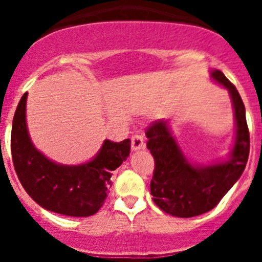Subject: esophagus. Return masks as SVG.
<instances>
[{"label": "esophagus", "instance_id": "1", "mask_svg": "<svg viewBox=\"0 0 262 262\" xmlns=\"http://www.w3.org/2000/svg\"><path fill=\"white\" fill-rule=\"evenodd\" d=\"M145 147V143H144V138L143 135H134L131 138V148H133V151H139V149H143Z\"/></svg>", "mask_w": 262, "mask_h": 262}]
</instances>
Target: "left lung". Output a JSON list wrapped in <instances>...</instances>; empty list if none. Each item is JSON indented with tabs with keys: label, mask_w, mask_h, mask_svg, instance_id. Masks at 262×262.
I'll return each instance as SVG.
<instances>
[{
	"label": "left lung",
	"mask_w": 262,
	"mask_h": 262,
	"mask_svg": "<svg viewBox=\"0 0 262 262\" xmlns=\"http://www.w3.org/2000/svg\"><path fill=\"white\" fill-rule=\"evenodd\" d=\"M211 77L228 89L235 110V144L227 161L207 166L190 164L164 119L155 120L145 131L147 148L155 159L152 200L173 216L191 217L214 209L239 180L248 161L249 129L242 97L221 71L214 69Z\"/></svg>",
	"instance_id": "1"
}]
</instances>
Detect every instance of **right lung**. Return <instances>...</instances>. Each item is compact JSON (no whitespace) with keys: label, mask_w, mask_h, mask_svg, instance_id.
Listing matches in <instances>:
<instances>
[{"label":"right lung","mask_w":262,"mask_h":262,"mask_svg":"<svg viewBox=\"0 0 262 262\" xmlns=\"http://www.w3.org/2000/svg\"><path fill=\"white\" fill-rule=\"evenodd\" d=\"M27 93L20 98L11 127V157L23 189L48 211L67 216H90L102 207L111 187L113 170L128 157L131 140H105L93 160L61 165L39 152L26 124Z\"/></svg>","instance_id":"obj_1"}]
</instances>
